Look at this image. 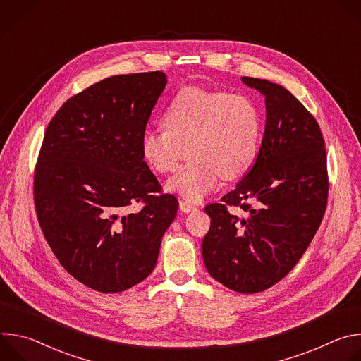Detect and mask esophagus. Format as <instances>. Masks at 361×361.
I'll list each match as a JSON object with an SVG mask.
<instances>
[{
  "label": "esophagus",
  "instance_id": "esophagus-1",
  "mask_svg": "<svg viewBox=\"0 0 361 361\" xmlns=\"http://www.w3.org/2000/svg\"><path fill=\"white\" fill-rule=\"evenodd\" d=\"M180 210L181 212H184V213H190V212H192V210H195V207L194 205L191 204V202H188V201H185V200H180Z\"/></svg>",
  "mask_w": 361,
  "mask_h": 361
}]
</instances>
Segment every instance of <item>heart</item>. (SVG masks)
Here are the masks:
<instances>
[{
    "label": "heart",
    "instance_id": "heart-1",
    "mask_svg": "<svg viewBox=\"0 0 361 361\" xmlns=\"http://www.w3.org/2000/svg\"><path fill=\"white\" fill-rule=\"evenodd\" d=\"M166 123L142 133V156L156 171L171 173L188 147L192 163L173 176L167 188L191 202L216 191L224 176L244 174L257 157L263 134L260 110L250 97L200 87H187L176 95Z\"/></svg>",
    "mask_w": 361,
    "mask_h": 361
}]
</instances>
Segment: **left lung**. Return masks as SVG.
Wrapping results in <instances>:
<instances>
[{
  "label": "left lung",
  "instance_id": "1",
  "mask_svg": "<svg viewBox=\"0 0 361 361\" xmlns=\"http://www.w3.org/2000/svg\"><path fill=\"white\" fill-rule=\"evenodd\" d=\"M266 97V128L250 171L212 217L202 259L213 279L251 294L270 288L298 263L317 233L327 205L326 144L316 118L284 87L241 77ZM228 207L246 214L238 218Z\"/></svg>",
  "mask_w": 361,
  "mask_h": 361
}]
</instances>
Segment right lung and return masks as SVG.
I'll list each match as a JSON object with an SVG mask.
<instances>
[{"instance_id":"add662e5","label":"right lung","mask_w":361,"mask_h":361,"mask_svg":"<svg viewBox=\"0 0 361 361\" xmlns=\"http://www.w3.org/2000/svg\"><path fill=\"white\" fill-rule=\"evenodd\" d=\"M166 84L161 71L109 77L68 98L44 134L34 173L39 227L61 266L99 293L151 274L177 214L141 151ZM134 202L142 210L127 215Z\"/></svg>"}]
</instances>
